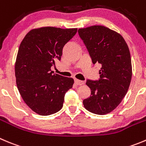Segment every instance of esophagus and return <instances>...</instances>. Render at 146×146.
<instances>
[{"mask_svg": "<svg viewBox=\"0 0 146 146\" xmlns=\"http://www.w3.org/2000/svg\"><path fill=\"white\" fill-rule=\"evenodd\" d=\"M75 83H76V85L78 86H81L84 84V82L82 81H80V80H78V79H75Z\"/></svg>", "mask_w": 146, "mask_h": 146, "instance_id": "esophagus-1", "label": "esophagus"}]
</instances>
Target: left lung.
Segmentation results:
<instances>
[{
	"mask_svg": "<svg viewBox=\"0 0 146 146\" xmlns=\"http://www.w3.org/2000/svg\"><path fill=\"white\" fill-rule=\"evenodd\" d=\"M94 64L102 65L98 81L87 80L91 96L83 101L84 107L94 114H108L126 95L132 78L131 57L124 38L104 26L79 29Z\"/></svg>",
	"mask_w": 146,
	"mask_h": 146,
	"instance_id": "left-lung-1",
	"label": "left lung"
}]
</instances>
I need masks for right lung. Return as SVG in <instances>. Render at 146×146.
Wrapping results in <instances>:
<instances>
[{"label": "right lung", "instance_id": "add662e5", "mask_svg": "<svg viewBox=\"0 0 146 146\" xmlns=\"http://www.w3.org/2000/svg\"><path fill=\"white\" fill-rule=\"evenodd\" d=\"M76 32L77 29H34L20 44L15 63L16 85L27 105L39 115L60 111L65 93L73 87L72 78L54 74L51 67L60 60L64 46Z\"/></svg>", "mask_w": 146, "mask_h": 146}]
</instances>
